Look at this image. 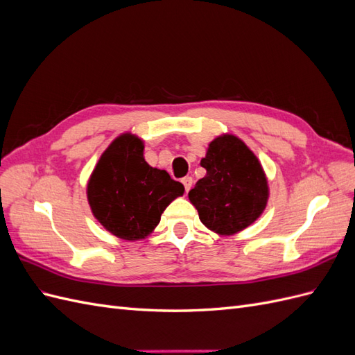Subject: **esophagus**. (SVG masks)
Wrapping results in <instances>:
<instances>
[{
  "label": "esophagus",
  "mask_w": 355,
  "mask_h": 355,
  "mask_svg": "<svg viewBox=\"0 0 355 355\" xmlns=\"http://www.w3.org/2000/svg\"><path fill=\"white\" fill-rule=\"evenodd\" d=\"M182 184H184L185 191L188 192V191L192 188V184H194V179H192L191 176H185L184 179H182Z\"/></svg>",
  "instance_id": "34e87169"
}]
</instances>
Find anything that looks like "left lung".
I'll return each mask as SVG.
<instances>
[{
	"mask_svg": "<svg viewBox=\"0 0 355 355\" xmlns=\"http://www.w3.org/2000/svg\"><path fill=\"white\" fill-rule=\"evenodd\" d=\"M200 164L207 173L188 197L209 230L232 235L261 216L268 182L259 159L243 141L232 135L216 137Z\"/></svg>",
	"mask_w": 355,
	"mask_h": 355,
	"instance_id": "obj_1",
	"label": "left lung"
}]
</instances>
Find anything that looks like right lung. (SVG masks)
I'll list each match as a JSON object with an SVG mask.
<instances>
[{
  "mask_svg": "<svg viewBox=\"0 0 355 355\" xmlns=\"http://www.w3.org/2000/svg\"><path fill=\"white\" fill-rule=\"evenodd\" d=\"M184 191L166 170L146 163L141 139L125 133L115 139L96 164L87 198L94 218L106 230L133 241L151 234L161 213Z\"/></svg>",
  "mask_w": 355,
  "mask_h": 355,
  "instance_id": "obj_1",
  "label": "right lung"
}]
</instances>
